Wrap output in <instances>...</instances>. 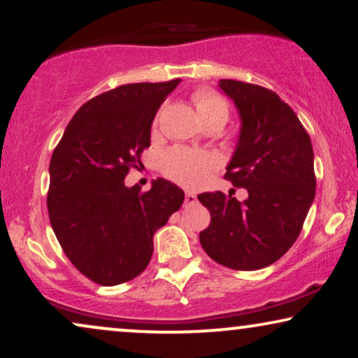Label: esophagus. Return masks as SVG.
Wrapping results in <instances>:
<instances>
[{
	"label": "esophagus",
	"mask_w": 358,
	"mask_h": 358,
	"mask_svg": "<svg viewBox=\"0 0 358 358\" xmlns=\"http://www.w3.org/2000/svg\"><path fill=\"white\" fill-rule=\"evenodd\" d=\"M197 203V195L192 192H185V205H194Z\"/></svg>",
	"instance_id": "obj_1"
}]
</instances>
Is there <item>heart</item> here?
Returning <instances> with one entry per match:
<instances>
[{
	"instance_id": "heart-1",
	"label": "heart",
	"mask_w": 358,
	"mask_h": 358,
	"mask_svg": "<svg viewBox=\"0 0 358 358\" xmlns=\"http://www.w3.org/2000/svg\"><path fill=\"white\" fill-rule=\"evenodd\" d=\"M195 109H197L200 119L203 124L210 122H220L224 125L229 115V104L223 96L212 90H199L192 96ZM159 120V114L155 117L153 127L156 129ZM217 166V161L212 155L194 153L182 148H173L166 151L161 158V171L169 179L176 180L185 187H199L202 185L210 173Z\"/></svg>"
}]
</instances>
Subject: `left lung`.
I'll return each instance as SVG.
<instances>
[{
	"label": "left lung",
	"instance_id": "left-lung-1",
	"mask_svg": "<svg viewBox=\"0 0 358 358\" xmlns=\"http://www.w3.org/2000/svg\"><path fill=\"white\" fill-rule=\"evenodd\" d=\"M241 117V131L227 166L234 187L248 197L203 192L210 224L200 233L203 251L234 271H257L278 261L296 241L316 194L310 135L295 112L267 87L220 80Z\"/></svg>",
	"mask_w": 358,
	"mask_h": 358
}]
</instances>
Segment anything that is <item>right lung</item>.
<instances>
[{
    "label": "right lung",
    "instance_id": "add662e5",
    "mask_svg": "<svg viewBox=\"0 0 358 358\" xmlns=\"http://www.w3.org/2000/svg\"><path fill=\"white\" fill-rule=\"evenodd\" d=\"M179 83H131L92 97L53 150L47 195L53 233L73 266L99 285L140 275L153 234L184 202L182 190L166 179L146 192L124 182L141 164L156 112Z\"/></svg>",
    "mask_w": 358,
    "mask_h": 358
}]
</instances>
